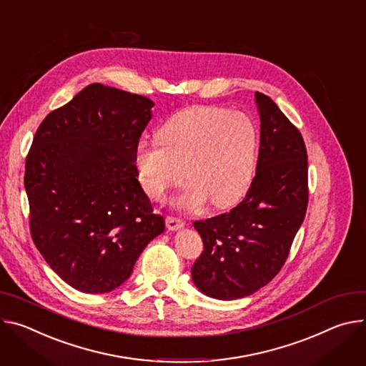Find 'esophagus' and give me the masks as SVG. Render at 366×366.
I'll use <instances>...</instances> for the list:
<instances>
[{
  "mask_svg": "<svg viewBox=\"0 0 366 366\" xmlns=\"http://www.w3.org/2000/svg\"><path fill=\"white\" fill-rule=\"evenodd\" d=\"M166 224H167V228H169V229H172V231H177V229L183 228L186 222H184L183 219H180V218H176V217L169 215V217L166 218Z\"/></svg>",
  "mask_w": 366,
  "mask_h": 366,
  "instance_id": "esophagus-1",
  "label": "esophagus"
}]
</instances>
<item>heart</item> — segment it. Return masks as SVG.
Returning <instances> with one entry per match:
<instances>
[{"instance_id":"b5f03b06","label":"heart","mask_w":366,"mask_h":366,"mask_svg":"<svg viewBox=\"0 0 366 366\" xmlns=\"http://www.w3.org/2000/svg\"><path fill=\"white\" fill-rule=\"evenodd\" d=\"M157 138L135 148L138 177L151 199H164L184 174L189 182L176 199L183 209H197L209 200L225 208L247 192L259 157V129L249 114L190 106L170 116Z\"/></svg>"}]
</instances>
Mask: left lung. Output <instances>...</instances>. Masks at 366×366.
Here are the masks:
<instances>
[{
  "label": "left lung",
  "instance_id": "8db88e82",
  "mask_svg": "<svg viewBox=\"0 0 366 366\" xmlns=\"http://www.w3.org/2000/svg\"><path fill=\"white\" fill-rule=\"evenodd\" d=\"M254 96L260 149L252 186L229 212L193 222L204 252L192 266V279L217 300L244 298L267 285L285 264L308 205L302 135L270 97Z\"/></svg>",
  "mask_w": 366,
  "mask_h": 366
}]
</instances>
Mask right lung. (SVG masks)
Returning a JSON list of instances; mask_svg holds the SVG:
<instances>
[{
  "instance_id": "1",
  "label": "right lung",
  "mask_w": 366,
  "mask_h": 366,
  "mask_svg": "<svg viewBox=\"0 0 366 366\" xmlns=\"http://www.w3.org/2000/svg\"><path fill=\"white\" fill-rule=\"evenodd\" d=\"M154 103L94 83L37 128L24 187L36 249L69 287L104 294L166 228L137 176L135 148Z\"/></svg>"
}]
</instances>
